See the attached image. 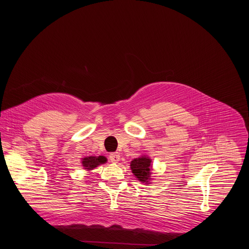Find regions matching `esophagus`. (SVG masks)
I'll list each match as a JSON object with an SVG mask.
<instances>
[{
	"label": "esophagus",
	"instance_id": "esophagus-1",
	"mask_svg": "<svg viewBox=\"0 0 249 249\" xmlns=\"http://www.w3.org/2000/svg\"><path fill=\"white\" fill-rule=\"evenodd\" d=\"M109 160H110V161L116 163V162H118L119 160H120V155H119L118 153H111V154L109 155Z\"/></svg>",
	"mask_w": 249,
	"mask_h": 249
}]
</instances>
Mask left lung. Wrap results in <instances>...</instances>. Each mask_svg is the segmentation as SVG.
<instances>
[{
	"mask_svg": "<svg viewBox=\"0 0 249 249\" xmlns=\"http://www.w3.org/2000/svg\"><path fill=\"white\" fill-rule=\"evenodd\" d=\"M151 162L152 160L147 157L134 159L131 161L132 172L140 181L148 183L151 179Z\"/></svg>",
	"mask_w": 249,
	"mask_h": 249,
	"instance_id": "left-lung-1",
	"label": "left lung"
}]
</instances>
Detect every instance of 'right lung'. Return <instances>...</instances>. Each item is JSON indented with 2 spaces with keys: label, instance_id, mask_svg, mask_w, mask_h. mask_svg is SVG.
Here are the masks:
<instances>
[{
  "label": "right lung",
  "instance_id": "obj_1",
  "mask_svg": "<svg viewBox=\"0 0 249 249\" xmlns=\"http://www.w3.org/2000/svg\"><path fill=\"white\" fill-rule=\"evenodd\" d=\"M106 158L102 157V156H99V157H88V158H84L83 159V165L85 166L86 169H89V170H91L93 169L94 167H96L97 165L99 164H102V163H105L106 162Z\"/></svg>",
  "mask_w": 249,
  "mask_h": 249
}]
</instances>
